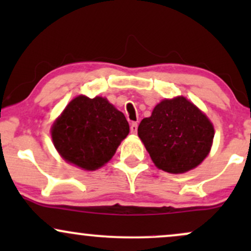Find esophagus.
I'll return each instance as SVG.
<instances>
[{"instance_id":"34e87169","label":"esophagus","mask_w":251,"mask_h":251,"mask_svg":"<svg viewBox=\"0 0 251 251\" xmlns=\"http://www.w3.org/2000/svg\"><path fill=\"white\" fill-rule=\"evenodd\" d=\"M137 131H138V124L137 123H132L131 124V133L135 134V133H137Z\"/></svg>"}]
</instances>
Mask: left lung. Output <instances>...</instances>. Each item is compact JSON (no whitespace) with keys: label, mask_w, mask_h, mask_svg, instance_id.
Wrapping results in <instances>:
<instances>
[{"label":"left lung","mask_w":251,"mask_h":251,"mask_svg":"<svg viewBox=\"0 0 251 251\" xmlns=\"http://www.w3.org/2000/svg\"><path fill=\"white\" fill-rule=\"evenodd\" d=\"M215 129L209 118L184 97L165 99L144 118L138 135L158 169L184 174L205 159Z\"/></svg>","instance_id":"8db88e82"}]
</instances>
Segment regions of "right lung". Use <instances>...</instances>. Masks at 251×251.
I'll return each mask as SVG.
<instances>
[{
  "label": "right lung",
  "instance_id": "right-lung-1",
  "mask_svg": "<svg viewBox=\"0 0 251 251\" xmlns=\"http://www.w3.org/2000/svg\"><path fill=\"white\" fill-rule=\"evenodd\" d=\"M129 126L106 98H74L51 126L54 146L66 162L83 170L101 168L116 153Z\"/></svg>",
  "mask_w": 251,
  "mask_h": 251
}]
</instances>
